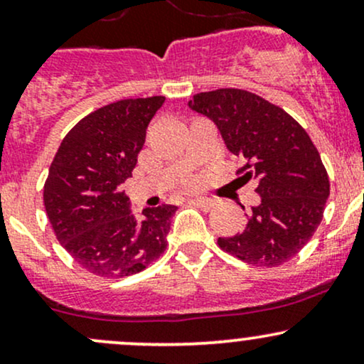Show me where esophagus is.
Instances as JSON below:
<instances>
[{
    "label": "esophagus",
    "mask_w": 364,
    "mask_h": 364,
    "mask_svg": "<svg viewBox=\"0 0 364 364\" xmlns=\"http://www.w3.org/2000/svg\"><path fill=\"white\" fill-rule=\"evenodd\" d=\"M190 203L191 205L203 208V210H210V208L214 207L215 200L210 198V196H193V198H190Z\"/></svg>",
    "instance_id": "esophagus-1"
}]
</instances>
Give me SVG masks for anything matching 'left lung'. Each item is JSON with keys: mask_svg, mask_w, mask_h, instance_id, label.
Instances as JSON below:
<instances>
[{"mask_svg": "<svg viewBox=\"0 0 364 364\" xmlns=\"http://www.w3.org/2000/svg\"><path fill=\"white\" fill-rule=\"evenodd\" d=\"M188 106L214 121L229 152L246 162L237 173L257 181L260 195L243 231L217 240L220 250L257 267L291 260L315 235L330 193L308 133L279 106L241 89L202 92Z\"/></svg>", "mask_w": 364, "mask_h": 364, "instance_id": "obj_1", "label": "left lung"}]
</instances>
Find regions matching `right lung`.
Masks as SVG:
<instances>
[{
  "label": "right lung",
  "mask_w": 364,
  "mask_h": 364,
  "mask_svg": "<svg viewBox=\"0 0 364 364\" xmlns=\"http://www.w3.org/2000/svg\"><path fill=\"white\" fill-rule=\"evenodd\" d=\"M164 101L123 99L90 112L53 159L44 185L48 219L63 248L92 274L128 277L164 253L178 207H147L136 217L121 190Z\"/></svg>",
  "instance_id": "obj_1"
}]
</instances>
